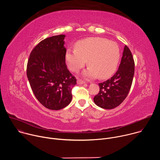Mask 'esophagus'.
<instances>
[{"instance_id": "1", "label": "esophagus", "mask_w": 160, "mask_h": 160, "mask_svg": "<svg viewBox=\"0 0 160 160\" xmlns=\"http://www.w3.org/2000/svg\"><path fill=\"white\" fill-rule=\"evenodd\" d=\"M85 83V82H84V81L82 80H77V83L78 84H83Z\"/></svg>"}]
</instances>
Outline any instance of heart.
<instances>
[{
	"mask_svg": "<svg viewBox=\"0 0 160 160\" xmlns=\"http://www.w3.org/2000/svg\"><path fill=\"white\" fill-rule=\"evenodd\" d=\"M118 45L101 37H89L78 41L75 49H67L65 59L69 69L77 72L88 62L83 75L90 78L105 79L117 70L120 60Z\"/></svg>",
	"mask_w": 160,
	"mask_h": 160,
	"instance_id": "heart-1",
	"label": "heart"
}]
</instances>
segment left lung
<instances>
[{
  "mask_svg": "<svg viewBox=\"0 0 160 160\" xmlns=\"http://www.w3.org/2000/svg\"><path fill=\"white\" fill-rule=\"evenodd\" d=\"M135 63L129 48L125 45L118 70L110 79L99 83V92L94 96L95 104L104 109L118 106L127 98L134 75Z\"/></svg>",
  "mask_w": 160,
  "mask_h": 160,
  "instance_id": "obj_1",
  "label": "left lung"
}]
</instances>
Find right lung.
Listing matches in <instances>:
<instances>
[{"mask_svg":"<svg viewBox=\"0 0 160 160\" xmlns=\"http://www.w3.org/2000/svg\"><path fill=\"white\" fill-rule=\"evenodd\" d=\"M64 35L46 38L32 51L27 75L37 100L46 108L59 110L69 104L77 79L68 70Z\"/></svg>","mask_w":160,"mask_h":160,"instance_id":"1","label":"right lung"}]
</instances>
